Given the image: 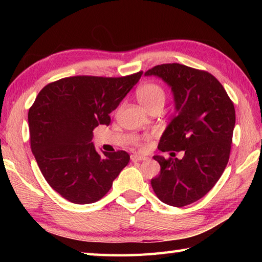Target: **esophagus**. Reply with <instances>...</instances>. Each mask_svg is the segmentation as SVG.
I'll return each mask as SVG.
<instances>
[{"instance_id": "1", "label": "esophagus", "mask_w": 262, "mask_h": 262, "mask_svg": "<svg viewBox=\"0 0 262 262\" xmlns=\"http://www.w3.org/2000/svg\"><path fill=\"white\" fill-rule=\"evenodd\" d=\"M130 160L133 161V162H141V161L147 160V158L146 157H143V155H140V154H132L130 155Z\"/></svg>"}]
</instances>
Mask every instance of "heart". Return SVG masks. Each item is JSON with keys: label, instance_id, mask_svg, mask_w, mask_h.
<instances>
[{"label": "heart", "instance_id": "heart-1", "mask_svg": "<svg viewBox=\"0 0 262 262\" xmlns=\"http://www.w3.org/2000/svg\"><path fill=\"white\" fill-rule=\"evenodd\" d=\"M136 98L144 108L148 110L154 105H163L165 101V92L155 83H144L136 91Z\"/></svg>", "mask_w": 262, "mask_h": 262}]
</instances>
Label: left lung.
<instances>
[{
  "instance_id": "8db88e82",
  "label": "left lung",
  "mask_w": 262,
  "mask_h": 262,
  "mask_svg": "<svg viewBox=\"0 0 262 262\" xmlns=\"http://www.w3.org/2000/svg\"><path fill=\"white\" fill-rule=\"evenodd\" d=\"M171 89L174 116L160 138L162 152L185 151L181 160L154 155L161 171L151 180L161 202L174 207L204 197L229 162L235 110L223 85L207 72L162 64L145 72Z\"/></svg>"
}]
</instances>
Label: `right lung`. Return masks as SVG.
<instances>
[{
	"label": "right lung",
	"instance_id": "obj_1",
	"mask_svg": "<svg viewBox=\"0 0 262 262\" xmlns=\"http://www.w3.org/2000/svg\"><path fill=\"white\" fill-rule=\"evenodd\" d=\"M142 74L65 77L38 93L28 113L31 151L48 185L69 202H98L129 162L125 151L98 153L92 132L110 124Z\"/></svg>",
	"mask_w": 262,
	"mask_h": 262
}]
</instances>
